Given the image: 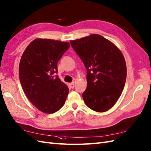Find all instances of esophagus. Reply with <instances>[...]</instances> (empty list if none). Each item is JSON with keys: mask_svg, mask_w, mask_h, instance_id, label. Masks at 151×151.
Instances as JSON below:
<instances>
[{"mask_svg": "<svg viewBox=\"0 0 151 151\" xmlns=\"http://www.w3.org/2000/svg\"><path fill=\"white\" fill-rule=\"evenodd\" d=\"M69 86L70 88H71V89H73V88H74V87H75L74 82H72V83H69Z\"/></svg>", "mask_w": 151, "mask_h": 151, "instance_id": "obj_1", "label": "esophagus"}]
</instances>
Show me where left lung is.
<instances>
[{"label":"left lung","mask_w":151,"mask_h":151,"mask_svg":"<svg viewBox=\"0 0 151 151\" xmlns=\"http://www.w3.org/2000/svg\"><path fill=\"white\" fill-rule=\"evenodd\" d=\"M87 69L86 106L103 113L116 103L125 86L127 67L123 54L112 42L98 34L71 40Z\"/></svg>","instance_id":"8db88e82"}]
</instances>
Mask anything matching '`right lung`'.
<instances>
[{"label":"right lung","instance_id":"right-lung-1","mask_svg":"<svg viewBox=\"0 0 151 151\" xmlns=\"http://www.w3.org/2000/svg\"><path fill=\"white\" fill-rule=\"evenodd\" d=\"M70 47L67 42L37 38L27 45L19 64L22 89L38 110L52 114L64 106L69 89L57 76V63Z\"/></svg>","mask_w":151,"mask_h":151}]
</instances>
